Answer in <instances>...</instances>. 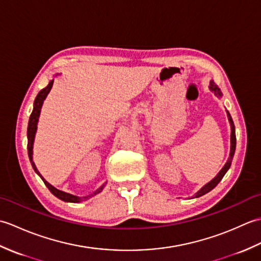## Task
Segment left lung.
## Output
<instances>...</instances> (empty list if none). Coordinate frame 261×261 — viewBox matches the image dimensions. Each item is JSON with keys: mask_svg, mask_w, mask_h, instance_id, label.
<instances>
[{"mask_svg": "<svg viewBox=\"0 0 261 261\" xmlns=\"http://www.w3.org/2000/svg\"><path fill=\"white\" fill-rule=\"evenodd\" d=\"M211 84V86H210V88L211 90H212L216 95L218 96H221L222 95V92H221V90H220V87L215 84V83L212 81L210 83ZM228 115H229V120H230V123H231V130H232V132H231V152H230V159L228 160V163L225 164V166L224 167L222 168V170L220 171V173L218 174V176L215 177V178L213 179V180H211L208 184H206L205 185L201 191H199L196 195H195V197H199V196H202V195H204V194H206V193H208L210 191H212L213 188L219 184V182L221 181V179L223 178V176L225 175V173L226 171H228V169L230 168V166H231V163H232V159H233V154H234V151H236V143H237V138H236V127H234V123H233V120H232V118H231V115H230V113H228Z\"/></svg>", "mask_w": 261, "mask_h": 261, "instance_id": "8db88e82", "label": "left lung"}]
</instances>
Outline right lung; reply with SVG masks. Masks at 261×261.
I'll return each mask as SVG.
<instances>
[{
    "label": "right lung",
    "mask_w": 261,
    "mask_h": 261,
    "mask_svg": "<svg viewBox=\"0 0 261 261\" xmlns=\"http://www.w3.org/2000/svg\"><path fill=\"white\" fill-rule=\"evenodd\" d=\"M53 82L54 81H51L45 88H42V90L38 93V95H37V97L35 99V103H33V110H32L31 115H30L29 123H28V132H27V136H28V154H29V158H30V162L32 164L33 169H35L36 173L41 177V179L43 180V182H45V185L48 187V190L50 191L55 196H57L59 199H62V201H65V202L79 203V202H82L83 199H86L88 197H92L94 195H96V194H98L99 192L103 190L104 185L102 187H99L97 191H95L93 194H91V195H88L86 197L74 196V195H71V194H68V193H65V192H62V191L57 190V188H55L54 186H51L50 184H49L48 181H46L45 179H43V177L40 174H39V171L37 170L36 166H35V163L32 162V143H33V139H35V134H36V130H37L38 118H39V114H40V109H41V105L43 103V99L46 98L47 94L49 93V91L51 90Z\"/></svg>",
    "instance_id": "add662e5"
}]
</instances>
